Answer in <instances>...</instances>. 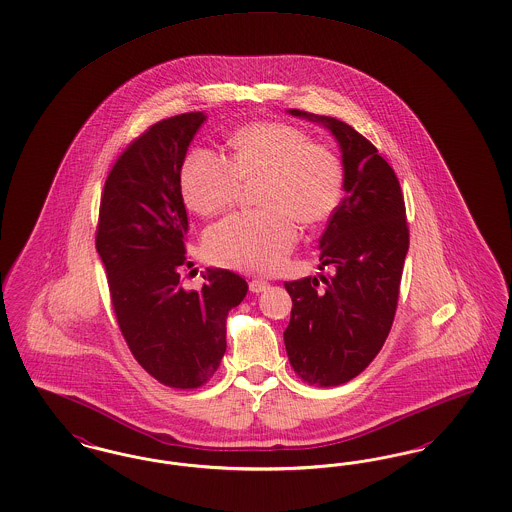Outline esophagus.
<instances>
[{
	"label": "esophagus",
	"mask_w": 512,
	"mask_h": 512,
	"mask_svg": "<svg viewBox=\"0 0 512 512\" xmlns=\"http://www.w3.org/2000/svg\"><path fill=\"white\" fill-rule=\"evenodd\" d=\"M268 286H270V284L265 282V280H251V282H249V291H251V293H263L265 289H268Z\"/></svg>",
	"instance_id": "1"
}]
</instances>
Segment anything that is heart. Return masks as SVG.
I'll list each match as a JSON object with an SVG mask.
<instances>
[{"label":"heart","instance_id":"b5f03b06","mask_svg":"<svg viewBox=\"0 0 512 512\" xmlns=\"http://www.w3.org/2000/svg\"><path fill=\"white\" fill-rule=\"evenodd\" d=\"M225 156L196 148L184 158L181 192L186 205L205 217L236 202L242 183L261 179L251 213H234L207 230L204 251L217 265L270 274L299 240V226L324 225L343 198L345 173L326 144L284 122H257L236 129Z\"/></svg>","mask_w":512,"mask_h":512}]
</instances>
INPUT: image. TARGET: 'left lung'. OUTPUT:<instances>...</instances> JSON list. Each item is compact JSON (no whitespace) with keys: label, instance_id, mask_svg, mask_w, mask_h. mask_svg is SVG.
I'll return each instance as SVG.
<instances>
[{"label":"left lung","instance_id":"obj_1","mask_svg":"<svg viewBox=\"0 0 512 512\" xmlns=\"http://www.w3.org/2000/svg\"><path fill=\"white\" fill-rule=\"evenodd\" d=\"M324 123L343 152L347 196L320 238V268L333 272L286 282L293 308L284 331L293 371L316 387L343 385L368 368L389 337L409 247L404 194L394 169L348 123Z\"/></svg>","mask_w":512,"mask_h":512}]
</instances>
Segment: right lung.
<instances>
[{
  "label": "right lung",
  "mask_w": 512,
  "mask_h": 512,
  "mask_svg": "<svg viewBox=\"0 0 512 512\" xmlns=\"http://www.w3.org/2000/svg\"><path fill=\"white\" fill-rule=\"evenodd\" d=\"M202 112L150 125L120 154L104 183L95 246L110 301L135 360L171 389H200L226 350V316L247 282L207 268L200 291L184 289L188 217L181 167Z\"/></svg>",
  "instance_id": "1"
}]
</instances>
